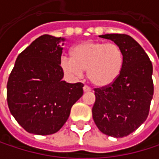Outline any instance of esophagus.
<instances>
[{"label":"esophagus","mask_w":159,"mask_h":159,"mask_svg":"<svg viewBox=\"0 0 159 159\" xmlns=\"http://www.w3.org/2000/svg\"><path fill=\"white\" fill-rule=\"evenodd\" d=\"M83 89H84V92H90L91 91V88L89 87V86H87V85H84V87H83Z\"/></svg>","instance_id":"34e87169"}]
</instances>
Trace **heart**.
Returning a JSON list of instances; mask_svg holds the SVG:
<instances>
[{
    "mask_svg": "<svg viewBox=\"0 0 159 159\" xmlns=\"http://www.w3.org/2000/svg\"><path fill=\"white\" fill-rule=\"evenodd\" d=\"M71 56L61 57L60 64L62 71L76 78L86 70L87 78L99 87L110 85L119 77L124 61L119 45L100 41L82 42L72 48Z\"/></svg>",
    "mask_w": 159,
    "mask_h": 159,
    "instance_id": "1",
    "label": "heart"
}]
</instances>
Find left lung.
Wrapping results in <instances>:
<instances>
[{
	"label": "left lung",
	"mask_w": 159,
	"mask_h": 159,
	"mask_svg": "<svg viewBox=\"0 0 159 159\" xmlns=\"http://www.w3.org/2000/svg\"><path fill=\"white\" fill-rule=\"evenodd\" d=\"M122 49L124 61L111 84L95 88L93 119L103 134L116 138L135 131L146 120L154 94L153 66L143 48L125 34L100 36Z\"/></svg>",
	"instance_id": "left-lung-1"
}]
</instances>
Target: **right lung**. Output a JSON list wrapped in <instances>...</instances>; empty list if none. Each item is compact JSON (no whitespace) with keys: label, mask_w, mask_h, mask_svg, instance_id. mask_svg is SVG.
<instances>
[{"label":"right lung","mask_w":159,"mask_h":159,"mask_svg":"<svg viewBox=\"0 0 159 159\" xmlns=\"http://www.w3.org/2000/svg\"><path fill=\"white\" fill-rule=\"evenodd\" d=\"M61 38L43 35L17 57L7 82V103L16 121L28 133L58 132L73 105L83 96L82 83L62 81Z\"/></svg>","instance_id":"add662e5"}]
</instances>
